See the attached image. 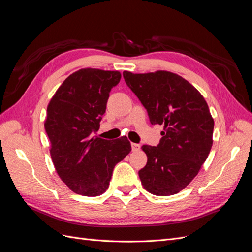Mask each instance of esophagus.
<instances>
[{
	"label": "esophagus",
	"mask_w": 252,
	"mask_h": 252,
	"mask_svg": "<svg viewBox=\"0 0 252 252\" xmlns=\"http://www.w3.org/2000/svg\"><path fill=\"white\" fill-rule=\"evenodd\" d=\"M141 148L140 144H135V143H131V149L132 151H139Z\"/></svg>",
	"instance_id": "obj_1"
}]
</instances>
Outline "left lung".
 <instances>
[{
	"mask_svg": "<svg viewBox=\"0 0 252 252\" xmlns=\"http://www.w3.org/2000/svg\"><path fill=\"white\" fill-rule=\"evenodd\" d=\"M123 77L147 109L150 123L164 126L157 147L142 146L147 156L139 171L142 185L155 195L178 193L195 178L210 152L215 121L208 105L199 90L170 71H124Z\"/></svg>",
	"mask_w": 252,
	"mask_h": 252,
	"instance_id": "obj_1",
	"label": "left lung"
}]
</instances>
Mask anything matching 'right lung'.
I'll return each instance as SVG.
<instances>
[{"label": "right lung", "mask_w": 252, "mask_h": 252, "mask_svg": "<svg viewBox=\"0 0 252 252\" xmlns=\"http://www.w3.org/2000/svg\"><path fill=\"white\" fill-rule=\"evenodd\" d=\"M121 73L84 68L70 74L47 106L44 123L57 173L73 192L97 196L109 186L114 166L131 151L127 138L94 136L109 93Z\"/></svg>", "instance_id": "1"}]
</instances>
